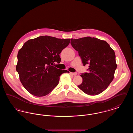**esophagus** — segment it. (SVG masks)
<instances>
[{
	"mask_svg": "<svg viewBox=\"0 0 133 133\" xmlns=\"http://www.w3.org/2000/svg\"><path fill=\"white\" fill-rule=\"evenodd\" d=\"M70 74L73 75V76H76V75L77 74V73L75 72V73H72V72H70Z\"/></svg>",
	"mask_w": 133,
	"mask_h": 133,
	"instance_id": "34e87169",
	"label": "esophagus"
}]
</instances>
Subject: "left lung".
Segmentation results:
<instances>
[{
	"mask_svg": "<svg viewBox=\"0 0 133 133\" xmlns=\"http://www.w3.org/2000/svg\"><path fill=\"white\" fill-rule=\"evenodd\" d=\"M71 44L78 51L83 66L89 64L88 73L81 74L82 83L78 87L89 95H97L112 82L117 68L114 51L107 42L86 37L71 39Z\"/></svg>",
	"mask_w": 133,
	"mask_h": 133,
	"instance_id": "obj_1",
	"label": "left lung"
}]
</instances>
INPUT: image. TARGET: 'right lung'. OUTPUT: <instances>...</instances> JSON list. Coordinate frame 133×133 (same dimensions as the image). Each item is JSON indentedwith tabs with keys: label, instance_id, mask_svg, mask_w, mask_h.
Returning <instances> with one entry per match:
<instances>
[{
	"label": "right lung",
	"instance_id": "add662e5",
	"mask_svg": "<svg viewBox=\"0 0 133 133\" xmlns=\"http://www.w3.org/2000/svg\"><path fill=\"white\" fill-rule=\"evenodd\" d=\"M70 42V39L41 36L28 40L19 50L16 69L22 84L32 95L49 94L58 85L60 75L69 72L53 65L60 63L59 54Z\"/></svg>",
	"mask_w": 133,
	"mask_h": 133
}]
</instances>
